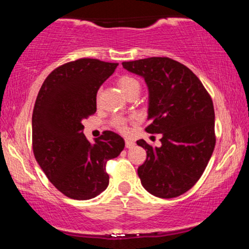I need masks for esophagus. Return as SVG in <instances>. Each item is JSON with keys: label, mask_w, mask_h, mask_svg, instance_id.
<instances>
[{"label": "esophagus", "mask_w": 249, "mask_h": 249, "mask_svg": "<svg viewBox=\"0 0 249 249\" xmlns=\"http://www.w3.org/2000/svg\"><path fill=\"white\" fill-rule=\"evenodd\" d=\"M134 145H136V142L133 141H131V139H125V146H126V148H132Z\"/></svg>", "instance_id": "obj_1"}]
</instances>
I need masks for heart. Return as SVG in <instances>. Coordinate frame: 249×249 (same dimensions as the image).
Returning a JSON list of instances; mask_svg holds the SVG:
<instances>
[{"label":"heart","instance_id":"1","mask_svg":"<svg viewBox=\"0 0 249 249\" xmlns=\"http://www.w3.org/2000/svg\"><path fill=\"white\" fill-rule=\"evenodd\" d=\"M117 84H118L119 89L124 92L125 96H127L128 93L132 92L134 90H139V89H141L139 82L131 76H122L121 78H118V81H117ZM112 124L117 130L121 131L123 133H125L127 131L126 121H125L124 118H122V117H116L112 121Z\"/></svg>","mask_w":249,"mask_h":249}]
</instances>
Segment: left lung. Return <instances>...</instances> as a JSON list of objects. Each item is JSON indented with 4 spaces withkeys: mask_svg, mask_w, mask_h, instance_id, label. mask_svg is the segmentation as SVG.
Listing matches in <instances>:
<instances>
[{
    "mask_svg": "<svg viewBox=\"0 0 249 249\" xmlns=\"http://www.w3.org/2000/svg\"><path fill=\"white\" fill-rule=\"evenodd\" d=\"M122 64L145 79L150 121L145 130L162 136L160 147L137 141L146 150L138 167L142 187L158 198L181 196L202 176L215 146L212 98L192 71L168 57Z\"/></svg>",
    "mask_w": 249,
    "mask_h": 249,
    "instance_id": "obj_1",
    "label": "left lung"
}]
</instances>
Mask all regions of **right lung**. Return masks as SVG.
<instances>
[{
	"label": "right lung",
	"instance_id": "add662e5",
	"mask_svg": "<svg viewBox=\"0 0 249 249\" xmlns=\"http://www.w3.org/2000/svg\"><path fill=\"white\" fill-rule=\"evenodd\" d=\"M117 65L95 58L69 62L45 78L37 95L34 156L51 184L71 199H92L107 190V162L124 150V139L112 131L91 144L82 124L96 112L97 91Z\"/></svg>",
	"mask_w": 249,
	"mask_h": 249
}]
</instances>
